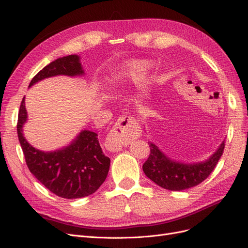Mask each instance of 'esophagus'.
<instances>
[{
	"label": "esophagus",
	"mask_w": 248,
	"mask_h": 248,
	"mask_svg": "<svg viewBox=\"0 0 248 248\" xmlns=\"http://www.w3.org/2000/svg\"><path fill=\"white\" fill-rule=\"evenodd\" d=\"M140 135V127L135 119L130 116H124L119 118L113 129L108 134L105 147L109 152H118Z\"/></svg>",
	"instance_id": "34e87169"
}]
</instances>
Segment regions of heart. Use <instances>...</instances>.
Instances as JSON below:
<instances>
[{"label": "heart", "mask_w": 248, "mask_h": 248, "mask_svg": "<svg viewBox=\"0 0 248 248\" xmlns=\"http://www.w3.org/2000/svg\"><path fill=\"white\" fill-rule=\"evenodd\" d=\"M153 70V63L144 59H131L125 62L114 73L110 86L114 89H124L141 84Z\"/></svg>", "instance_id": "b5f03b06"}]
</instances>
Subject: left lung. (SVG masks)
Wrapping results in <instances>:
<instances>
[{"mask_svg":"<svg viewBox=\"0 0 248 248\" xmlns=\"http://www.w3.org/2000/svg\"><path fill=\"white\" fill-rule=\"evenodd\" d=\"M150 156L142 170L151 181L170 191H183L202 183L213 171L223 155L225 140L218 149L204 162L183 163L174 161L162 152L155 143L150 142Z\"/></svg>","mask_w":248,"mask_h":248,"instance_id":"8db88e82","label":"left lung"}]
</instances>
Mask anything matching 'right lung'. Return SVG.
I'll return each mask as SVG.
<instances>
[{
  "instance_id": "obj_1",
  "label": "right lung",
  "mask_w": 248,
  "mask_h": 248,
  "mask_svg": "<svg viewBox=\"0 0 248 248\" xmlns=\"http://www.w3.org/2000/svg\"><path fill=\"white\" fill-rule=\"evenodd\" d=\"M83 76L84 70L78 55H67L50 62L30 83L55 76ZM28 120L24 97L21 101L17 134L30 171L47 189L66 199L86 197L97 191L104 184L109 169V158L105 156L97 134L82 130L77 138L61 150L44 152L35 149L25 140L22 127Z\"/></svg>"
}]
</instances>
